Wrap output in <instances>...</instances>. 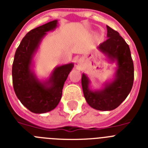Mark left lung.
<instances>
[{
	"label": "left lung",
	"mask_w": 148,
	"mask_h": 148,
	"mask_svg": "<svg viewBox=\"0 0 148 148\" xmlns=\"http://www.w3.org/2000/svg\"><path fill=\"white\" fill-rule=\"evenodd\" d=\"M108 39L100 43L97 49L105 54L111 62H116L114 79L106 83L102 89H89L88 77L83 74L82 88L86 102L99 110H112L126 99L131 91L134 80V65L130 47L118 32L107 25Z\"/></svg>",
	"instance_id": "1"
}]
</instances>
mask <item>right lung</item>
Wrapping results in <instances>:
<instances>
[{"label":"right lung","mask_w":148,"mask_h":148,"mask_svg":"<svg viewBox=\"0 0 148 148\" xmlns=\"http://www.w3.org/2000/svg\"><path fill=\"white\" fill-rule=\"evenodd\" d=\"M53 20L28 32L15 53L12 68L13 89L17 98L30 111L43 114L53 110L62 95V89L73 63L63 64L54 69L48 80L40 81L32 70V59L47 32L57 27Z\"/></svg>","instance_id":"add662e5"}]
</instances>
